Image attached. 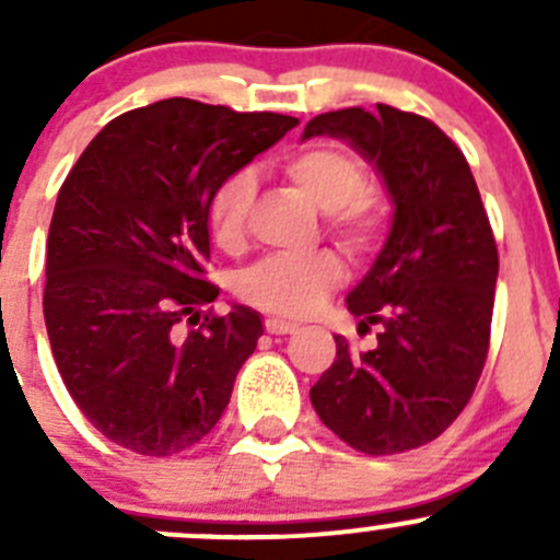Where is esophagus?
<instances>
[{"mask_svg":"<svg viewBox=\"0 0 560 560\" xmlns=\"http://www.w3.org/2000/svg\"><path fill=\"white\" fill-rule=\"evenodd\" d=\"M265 330L273 332V336H287V332H295L298 325L295 322L279 319V316H268V319H265Z\"/></svg>","mask_w":560,"mask_h":560,"instance_id":"esophagus-1","label":"esophagus"}]
</instances>
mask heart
<instances>
[{
	"label": "heart",
	"mask_w": 560,
	"mask_h": 560,
	"mask_svg": "<svg viewBox=\"0 0 560 560\" xmlns=\"http://www.w3.org/2000/svg\"><path fill=\"white\" fill-rule=\"evenodd\" d=\"M281 173L319 211L330 213V228L349 248H365L380 238L385 213L365 191V167L341 145H306L281 162ZM254 175L238 171L222 180L208 200L206 222L213 244L233 252L244 244L254 202ZM343 268L332 254L316 257H268L241 276V298L262 312L306 316L336 290Z\"/></svg>",
	"instance_id": "heart-1"
}]
</instances>
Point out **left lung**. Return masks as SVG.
<instances>
[{
	"label": "left lung",
	"instance_id": "8db88e82",
	"mask_svg": "<svg viewBox=\"0 0 560 560\" xmlns=\"http://www.w3.org/2000/svg\"><path fill=\"white\" fill-rule=\"evenodd\" d=\"M352 145L385 184L393 222L380 257L347 295L376 347L336 360L312 387L319 420L349 447L393 455L447 431L488 358L499 252L460 149L428 118L376 105L322 113L308 138Z\"/></svg>",
	"mask_w": 560,
	"mask_h": 560
}]
</instances>
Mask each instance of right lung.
I'll list each match as a JSON object with an SVG mask.
<instances>
[{
	"label": "right lung",
	"mask_w": 560,
	"mask_h": 560,
	"mask_svg": "<svg viewBox=\"0 0 560 560\" xmlns=\"http://www.w3.org/2000/svg\"><path fill=\"white\" fill-rule=\"evenodd\" d=\"M298 124L171 97L121 113L56 197L43 312L72 400L110 442L165 457L200 442L262 336L254 308L185 316L217 301L208 200ZM200 322V316H197Z\"/></svg>",
	"instance_id": "add662e5"
}]
</instances>
